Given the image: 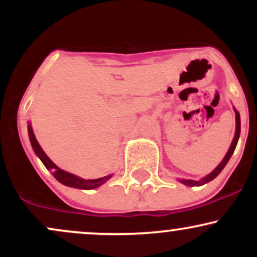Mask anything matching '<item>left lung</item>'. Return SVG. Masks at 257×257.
Wrapping results in <instances>:
<instances>
[{
	"label": "left lung",
	"mask_w": 257,
	"mask_h": 257,
	"mask_svg": "<svg viewBox=\"0 0 257 257\" xmlns=\"http://www.w3.org/2000/svg\"><path fill=\"white\" fill-rule=\"evenodd\" d=\"M234 112H235V124H237V125H235V135H234V139H233V141H232V145H231V147H229L228 152H227V155L225 156V158L222 159V162H221L219 166L215 168V170H213V172L209 174V175H206L205 178H203L202 180H199V181H194V180H181L182 184H185V185H187V186H202V185L206 184V182L211 181V180L216 178V176L221 173V170H222L223 168H225V166L227 164V162L229 161V158H231V156L233 155V152H234L235 146H237L238 139H239V134H240V116H239V113H238V112L235 111V110H234Z\"/></svg>",
	"instance_id": "1"
}]
</instances>
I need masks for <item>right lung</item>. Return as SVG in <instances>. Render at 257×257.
<instances>
[{"instance_id": "right-lung-1", "label": "right lung", "mask_w": 257, "mask_h": 257, "mask_svg": "<svg viewBox=\"0 0 257 257\" xmlns=\"http://www.w3.org/2000/svg\"><path fill=\"white\" fill-rule=\"evenodd\" d=\"M29 137H30L31 145H32V149H34L35 153H36L38 157H40L41 161H42L44 167H46L47 169L52 170L53 176H54V178L57 179L59 182H61V184L70 186V187L82 188V190H90V188L99 187L100 185H102L104 182H106L108 179L111 178V175H107V176H105V178H100L96 180H84V179L78 178V176L72 175V174H70L67 172H64V170H61L60 168H58L54 163H53L51 159L47 157V155L43 152V150L41 149L40 144L37 143L36 138H35V134H34V132H32L31 125H29Z\"/></svg>"}]
</instances>
